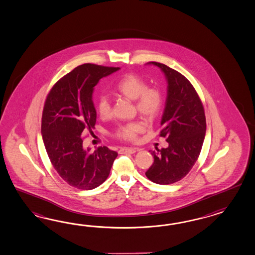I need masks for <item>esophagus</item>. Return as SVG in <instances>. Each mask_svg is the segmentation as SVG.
Segmentation results:
<instances>
[{
    "mask_svg": "<svg viewBox=\"0 0 255 255\" xmlns=\"http://www.w3.org/2000/svg\"><path fill=\"white\" fill-rule=\"evenodd\" d=\"M137 151V148H132V147L128 148V147H124V148H121V149L119 150V153H120V154H134L135 152Z\"/></svg>",
    "mask_w": 255,
    "mask_h": 255,
    "instance_id": "34e87169",
    "label": "esophagus"
}]
</instances>
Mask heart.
Segmentation results:
<instances>
[{
    "label": "heart",
    "mask_w": 255,
    "mask_h": 255,
    "mask_svg": "<svg viewBox=\"0 0 255 255\" xmlns=\"http://www.w3.org/2000/svg\"><path fill=\"white\" fill-rule=\"evenodd\" d=\"M116 91L127 97L135 100L138 111L145 118L156 117L162 106V95L157 88H147L144 79L135 74H128L117 83ZM97 111L102 119H108L111 115V104L109 97L101 96L97 100ZM144 131L141 123L134 122L124 124L118 128L116 135L125 141H135L138 134Z\"/></svg>",
    "instance_id": "obj_1"
}]
</instances>
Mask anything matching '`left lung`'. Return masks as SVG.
Returning a JSON list of instances; mask_svg holds the SVG:
<instances>
[{
	"instance_id": "1",
	"label": "left lung",
	"mask_w": 255,
	"mask_h": 255,
	"mask_svg": "<svg viewBox=\"0 0 255 255\" xmlns=\"http://www.w3.org/2000/svg\"><path fill=\"white\" fill-rule=\"evenodd\" d=\"M158 67L167 82L165 108L160 121V136L168 147L151 151L154 162L146 177L158 185H170L184 178L200 156L206 132L203 106L192 84L178 71L164 64Z\"/></svg>"
}]
</instances>
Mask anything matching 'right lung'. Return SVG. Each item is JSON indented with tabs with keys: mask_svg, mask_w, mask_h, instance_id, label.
I'll use <instances>...</instances> for the list:
<instances>
[{
	"mask_svg": "<svg viewBox=\"0 0 255 255\" xmlns=\"http://www.w3.org/2000/svg\"><path fill=\"white\" fill-rule=\"evenodd\" d=\"M120 68L83 64L64 76L50 91L41 118V135L55 171L69 186L91 190L108 178L118 153L100 146L83 147V131L95 128V86Z\"/></svg>",
	"mask_w": 255,
	"mask_h": 255,
	"instance_id": "1",
	"label": "right lung"
}]
</instances>
